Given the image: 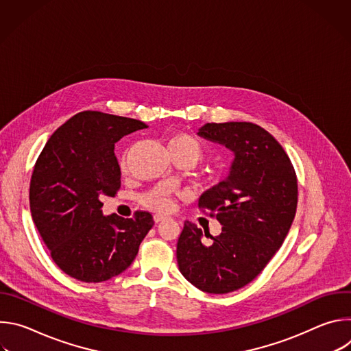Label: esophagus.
<instances>
[{
	"label": "esophagus",
	"mask_w": 351,
	"mask_h": 351,
	"mask_svg": "<svg viewBox=\"0 0 351 351\" xmlns=\"http://www.w3.org/2000/svg\"><path fill=\"white\" fill-rule=\"evenodd\" d=\"M167 218H168V217H165V215H160V214L154 215V221H156L157 223H160V222H164Z\"/></svg>",
	"instance_id": "34e87169"
}]
</instances>
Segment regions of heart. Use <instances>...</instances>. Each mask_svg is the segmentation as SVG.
I'll use <instances>...</instances> for the list:
<instances>
[{"mask_svg": "<svg viewBox=\"0 0 351 351\" xmlns=\"http://www.w3.org/2000/svg\"><path fill=\"white\" fill-rule=\"evenodd\" d=\"M168 152H176V153H184L190 156L194 162L199 160L203 154L202 145H199L191 136L186 133H176L173 134L168 143H167ZM144 203L147 207L153 208L156 211H168L171 208V199L169 197L162 191H153L148 193L144 197Z\"/></svg>", "mask_w": 351, "mask_h": 351, "instance_id": "b5f03b06", "label": "heart"}]
</instances>
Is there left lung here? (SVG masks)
<instances>
[{
	"mask_svg": "<svg viewBox=\"0 0 351 351\" xmlns=\"http://www.w3.org/2000/svg\"><path fill=\"white\" fill-rule=\"evenodd\" d=\"M197 134L233 153L228 176L198 199L222 232L211 236L186 221L176 258L193 286L225 294L256 279L280 248L295 215L297 178L282 145L258 125L206 123Z\"/></svg>",
	"mask_w": 351,
	"mask_h": 351,
	"instance_id": "obj_1",
	"label": "left lung"
}]
</instances>
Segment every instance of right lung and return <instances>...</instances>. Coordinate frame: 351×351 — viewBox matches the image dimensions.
<instances>
[{
  "instance_id": "right-lung-1",
  "label": "right lung",
  "mask_w": 351,
  "mask_h": 351,
  "mask_svg": "<svg viewBox=\"0 0 351 351\" xmlns=\"http://www.w3.org/2000/svg\"><path fill=\"white\" fill-rule=\"evenodd\" d=\"M147 125L141 121L79 112L48 138L30 180L32 218L54 263L69 276L98 283L130 267L153 228V215H103L101 197L121 189L115 143Z\"/></svg>"
}]
</instances>
